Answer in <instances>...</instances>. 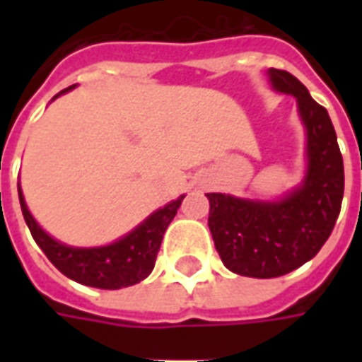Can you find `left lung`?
<instances>
[{"label":"left lung","instance_id":"8db88e82","mask_svg":"<svg viewBox=\"0 0 362 362\" xmlns=\"http://www.w3.org/2000/svg\"><path fill=\"white\" fill-rule=\"evenodd\" d=\"M267 75L273 89L295 96L306 127L303 184L279 202L205 194L209 230L223 264L256 279L285 275L318 254L335 227L345 186L341 151L326 108L295 75L273 67Z\"/></svg>","mask_w":362,"mask_h":362}]
</instances>
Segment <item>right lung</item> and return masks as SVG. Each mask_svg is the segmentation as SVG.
<instances>
[{"mask_svg":"<svg viewBox=\"0 0 362 362\" xmlns=\"http://www.w3.org/2000/svg\"><path fill=\"white\" fill-rule=\"evenodd\" d=\"M69 89H74V87H69ZM69 89H64L54 98H58ZM182 199L184 196L157 209L143 221L139 227H135L129 235L122 236L119 240L108 244V246L74 248V246H66V244L54 240L48 233H44L28 211L19 186L23 217L27 221L35 243L42 248L46 258L50 259L66 277L77 281L81 285H87V287L96 288L129 287V285L143 281L153 272L158 248L163 243V235L178 211Z\"/></svg>","mask_w":362,"mask_h":362,"instance_id":"right-lung-1","label":"right lung"}]
</instances>
